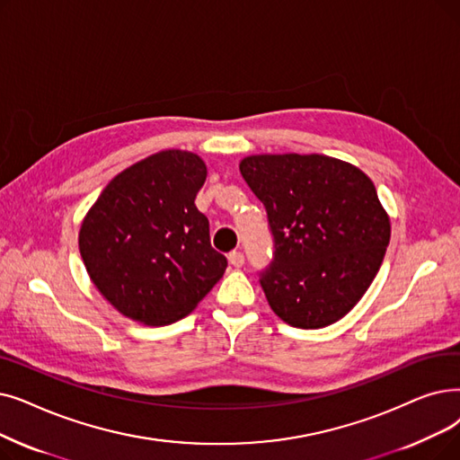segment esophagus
Listing matches in <instances>:
<instances>
[{"label":"esophagus","mask_w":460,"mask_h":460,"mask_svg":"<svg viewBox=\"0 0 460 460\" xmlns=\"http://www.w3.org/2000/svg\"><path fill=\"white\" fill-rule=\"evenodd\" d=\"M229 263L236 269L243 267L244 265V253L243 252H231L229 253Z\"/></svg>","instance_id":"obj_1"}]
</instances>
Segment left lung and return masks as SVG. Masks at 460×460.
Masks as SVG:
<instances>
[{"label":"left lung","instance_id":"obj_1","mask_svg":"<svg viewBox=\"0 0 460 460\" xmlns=\"http://www.w3.org/2000/svg\"><path fill=\"white\" fill-rule=\"evenodd\" d=\"M241 174L272 234V261L259 272L270 308L298 329L338 322L372 284L389 244L372 181L319 154L250 155Z\"/></svg>","mask_w":460,"mask_h":460}]
</instances>
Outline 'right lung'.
<instances>
[{"label": "right lung", "instance_id": "add662e5", "mask_svg": "<svg viewBox=\"0 0 460 460\" xmlns=\"http://www.w3.org/2000/svg\"><path fill=\"white\" fill-rule=\"evenodd\" d=\"M207 165L165 150L122 171L86 214L78 248L95 288L133 322L169 325L188 315L227 269L195 207Z\"/></svg>", "mask_w": 460, "mask_h": 460}]
</instances>
